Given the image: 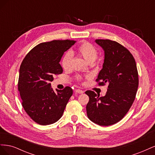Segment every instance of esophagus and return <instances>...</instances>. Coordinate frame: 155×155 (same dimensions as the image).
Here are the masks:
<instances>
[{
	"label": "esophagus",
	"mask_w": 155,
	"mask_h": 155,
	"mask_svg": "<svg viewBox=\"0 0 155 155\" xmlns=\"http://www.w3.org/2000/svg\"><path fill=\"white\" fill-rule=\"evenodd\" d=\"M75 92H76V93H79V94H83L84 92L83 91L80 90V89H76V91H75Z\"/></svg>",
	"instance_id": "34e87169"
}]
</instances>
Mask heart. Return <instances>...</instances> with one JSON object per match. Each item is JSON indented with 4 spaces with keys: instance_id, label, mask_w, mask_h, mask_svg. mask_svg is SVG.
Here are the masks:
<instances>
[{
    "instance_id": "heart-1",
    "label": "heart",
    "mask_w": 155,
    "mask_h": 155,
    "mask_svg": "<svg viewBox=\"0 0 155 155\" xmlns=\"http://www.w3.org/2000/svg\"><path fill=\"white\" fill-rule=\"evenodd\" d=\"M75 52L85 59L88 63L92 64H97L95 61L97 57L98 51L94 46L88 42H84L79 45L75 50ZM72 54L70 51H67L63 55L61 62L62 68L64 70H70L72 67ZM83 79V78L81 75H77L76 76V79L78 81H81Z\"/></svg>"
}]
</instances>
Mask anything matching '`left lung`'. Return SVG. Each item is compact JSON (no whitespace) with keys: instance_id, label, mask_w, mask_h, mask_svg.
I'll return each instance as SVG.
<instances>
[{"instance_id":"left-lung-1","label":"left lung","mask_w":155,"mask_h":155,"mask_svg":"<svg viewBox=\"0 0 155 155\" xmlns=\"http://www.w3.org/2000/svg\"><path fill=\"white\" fill-rule=\"evenodd\" d=\"M95 41L105 51L103 68L96 81L99 86L107 83L108 89L101 97L92 91L85 92L89 96L87 113L94 123L109 126L120 121L132 106L138 87V70L132 54L123 45L110 39Z\"/></svg>"}]
</instances>
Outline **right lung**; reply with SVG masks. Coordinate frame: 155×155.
<instances>
[{
  "label": "right lung",
  "mask_w": 155,
  "mask_h": 155,
  "mask_svg": "<svg viewBox=\"0 0 155 155\" xmlns=\"http://www.w3.org/2000/svg\"><path fill=\"white\" fill-rule=\"evenodd\" d=\"M76 43L73 40H54L35 46L20 67L18 90L22 105L31 120L41 125L52 124L63 114L73 91L70 87L55 93L50 81L63 73L59 62L65 51Z\"/></svg>",
  "instance_id": "add662e5"
}]
</instances>
